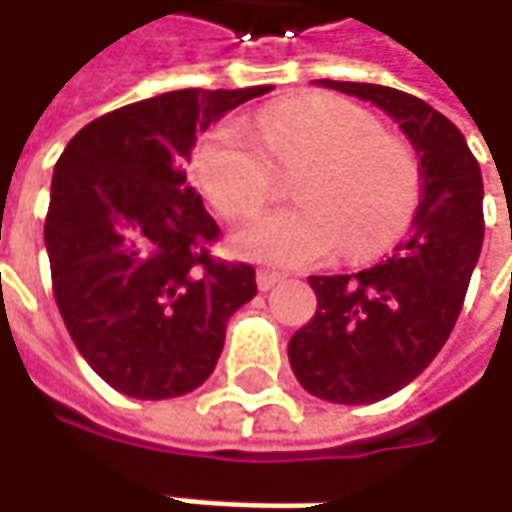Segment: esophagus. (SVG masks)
<instances>
[{
  "label": "esophagus",
  "mask_w": 512,
  "mask_h": 512,
  "mask_svg": "<svg viewBox=\"0 0 512 512\" xmlns=\"http://www.w3.org/2000/svg\"><path fill=\"white\" fill-rule=\"evenodd\" d=\"M282 279H285L282 273H276V270H267V267H262V270L256 273V285H259V290H270V287L279 285Z\"/></svg>",
  "instance_id": "esophagus-1"
}]
</instances>
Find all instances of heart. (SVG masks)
<instances>
[{"label":"heart","instance_id":"b5f03b06","mask_svg":"<svg viewBox=\"0 0 512 512\" xmlns=\"http://www.w3.org/2000/svg\"><path fill=\"white\" fill-rule=\"evenodd\" d=\"M276 165L293 168L296 205L276 207L236 230V250L267 265L302 267L333 259H373L413 225L422 205V162L387 136L376 113L325 93L267 105L256 130L219 122L193 150V173L225 219L265 205Z\"/></svg>","mask_w":512,"mask_h":512}]
</instances>
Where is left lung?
<instances>
[{
  "instance_id": "left-lung-1",
  "label": "left lung",
  "mask_w": 512,
  "mask_h": 512,
  "mask_svg": "<svg viewBox=\"0 0 512 512\" xmlns=\"http://www.w3.org/2000/svg\"><path fill=\"white\" fill-rule=\"evenodd\" d=\"M387 110L422 156V205L390 259L353 276H310L316 313L287 344L307 393L373 404L436 359L462 313L484 239L482 170L462 130L404 90L319 79Z\"/></svg>"
}]
</instances>
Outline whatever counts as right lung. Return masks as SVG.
Wrapping results in <instances>:
<instances>
[{
  "label": "right lung",
  "instance_id": "obj_1",
  "mask_svg": "<svg viewBox=\"0 0 512 512\" xmlns=\"http://www.w3.org/2000/svg\"><path fill=\"white\" fill-rule=\"evenodd\" d=\"M270 85L170 90L93 119L59 156L45 247L76 350L133 399H173L213 373L256 270L210 253L222 230L187 185L196 136Z\"/></svg>",
  "mask_w": 512,
  "mask_h": 512
}]
</instances>
